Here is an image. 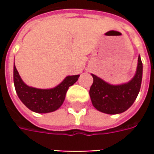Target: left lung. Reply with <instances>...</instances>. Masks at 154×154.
Listing matches in <instances>:
<instances>
[{
  "label": "left lung",
  "mask_w": 154,
  "mask_h": 154,
  "mask_svg": "<svg viewBox=\"0 0 154 154\" xmlns=\"http://www.w3.org/2000/svg\"><path fill=\"white\" fill-rule=\"evenodd\" d=\"M93 83L89 94L92 105L96 109L110 115L127 110L136 99L142 80V62L138 57L136 73L129 82L122 85H110L98 76L92 74Z\"/></svg>",
  "instance_id": "8db88e82"
}]
</instances>
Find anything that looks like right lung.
<instances>
[{
	"label": "right lung",
	"mask_w": 154,
	"mask_h": 154,
	"mask_svg": "<svg viewBox=\"0 0 154 154\" xmlns=\"http://www.w3.org/2000/svg\"><path fill=\"white\" fill-rule=\"evenodd\" d=\"M79 77V74L67 76L54 88L38 89L26 85L14 65V83L18 97L28 109L37 113H49L59 109L65 99L68 87L74 85Z\"/></svg>",
	"instance_id": "obj_1"
}]
</instances>
